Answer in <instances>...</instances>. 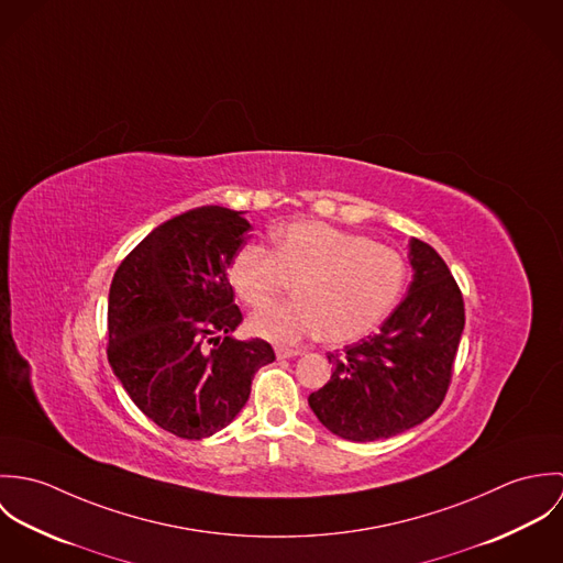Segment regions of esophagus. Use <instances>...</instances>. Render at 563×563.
Listing matches in <instances>:
<instances>
[{
	"label": "esophagus",
	"mask_w": 563,
	"mask_h": 563,
	"mask_svg": "<svg viewBox=\"0 0 563 563\" xmlns=\"http://www.w3.org/2000/svg\"><path fill=\"white\" fill-rule=\"evenodd\" d=\"M301 351L299 349H288V346H275V355L279 360H286V357H297Z\"/></svg>",
	"instance_id": "34e87169"
}]
</instances>
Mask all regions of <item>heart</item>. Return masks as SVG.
I'll list each match as a JSON object with an SVG mask.
<instances>
[{"label":"heart","instance_id":"heart-1","mask_svg":"<svg viewBox=\"0 0 563 563\" xmlns=\"http://www.w3.org/2000/svg\"><path fill=\"white\" fill-rule=\"evenodd\" d=\"M228 279L249 308L268 306L295 284L297 301L253 314V333L282 344L321 333L331 344H344L395 310L405 262L388 244L322 221H297L273 232V251L241 246L228 264Z\"/></svg>","mask_w":563,"mask_h":563}]
</instances>
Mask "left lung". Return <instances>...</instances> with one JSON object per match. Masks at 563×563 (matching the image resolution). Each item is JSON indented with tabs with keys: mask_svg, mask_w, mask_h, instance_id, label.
<instances>
[{
	"mask_svg": "<svg viewBox=\"0 0 563 563\" xmlns=\"http://www.w3.org/2000/svg\"><path fill=\"white\" fill-rule=\"evenodd\" d=\"M413 279L377 333L327 353L331 379L310 395L322 424L351 442L397 435L429 418L446 397L464 331V297L446 262L409 241Z\"/></svg>",
	"mask_w": 563,
	"mask_h": 563,
	"instance_id": "obj_1",
	"label": "left lung"
}]
</instances>
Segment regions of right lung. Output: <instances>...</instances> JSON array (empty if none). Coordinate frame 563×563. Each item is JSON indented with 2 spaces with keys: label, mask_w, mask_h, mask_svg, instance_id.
<instances>
[{
  "label": "right lung",
  "mask_w": 563,
  "mask_h": 563,
  "mask_svg": "<svg viewBox=\"0 0 563 563\" xmlns=\"http://www.w3.org/2000/svg\"><path fill=\"white\" fill-rule=\"evenodd\" d=\"M251 230L221 206L188 210L139 242L108 297V362L130 399L164 431L201 440L244 407L257 368L275 360L242 322L228 264Z\"/></svg>",
  "instance_id": "right-lung-1"
}]
</instances>
